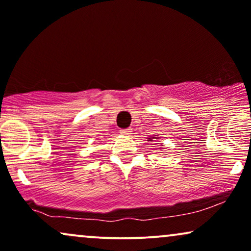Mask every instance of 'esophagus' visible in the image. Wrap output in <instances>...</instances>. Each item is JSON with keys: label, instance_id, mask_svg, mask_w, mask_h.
I'll return each mask as SVG.
<instances>
[{"label": "esophagus", "instance_id": "esophagus-1", "mask_svg": "<svg viewBox=\"0 0 251 251\" xmlns=\"http://www.w3.org/2000/svg\"><path fill=\"white\" fill-rule=\"evenodd\" d=\"M131 132H132L131 128H125V129H122V131H120V133H122V134H124V135L131 134Z\"/></svg>", "mask_w": 251, "mask_h": 251}]
</instances>
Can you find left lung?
Returning a JSON list of instances; mask_svg holds the SVG:
<instances>
[{
    "label": "left lung",
    "mask_w": 251,
    "mask_h": 251,
    "mask_svg": "<svg viewBox=\"0 0 251 251\" xmlns=\"http://www.w3.org/2000/svg\"><path fill=\"white\" fill-rule=\"evenodd\" d=\"M151 138H153V136H151ZM151 138H148V139H149V140H148V141H151ZM155 138H156V139H157V136H155Z\"/></svg>",
    "instance_id": "left-lung-1"
}]
</instances>
